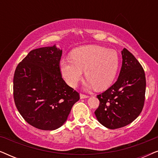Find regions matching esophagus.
<instances>
[{
	"label": "esophagus",
	"instance_id": "esophagus-1",
	"mask_svg": "<svg viewBox=\"0 0 158 158\" xmlns=\"http://www.w3.org/2000/svg\"><path fill=\"white\" fill-rule=\"evenodd\" d=\"M88 96H87V95H84V94H80V98H81V99H83V98H88Z\"/></svg>",
	"mask_w": 158,
	"mask_h": 158
}]
</instances>
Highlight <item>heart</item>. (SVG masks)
Returning <instances> with one entry per match:
<instances>
[{
    "instance_id": "1",
    "label": "heart",
    "mask_w": 158,
    "mask_h": 158,
    "mask_svg": "<svg viewBox=\"0 0 158 158\" xmlns=\"http://www.w3.org/2000/svg\"><path fill=\"white\" fill-rule=\"evenodd\" d=\"M71 59L60 62L61 73L66 83L76 87L83 77L87 80L85 86L88 89H106L115 79L119 64V57L114 49L98 45H86L74 49Z\"/></svg>"
}]
</instances>
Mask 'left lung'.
<instances>
[{"mask_svg":"<svg viewBox=\"0 0 158 158\" xmlns=\"http://www.w3.org/2000/svg\"><path fill=\"white\" fill-rule=\"evenodd\" d=\"M122 65L116 83L97 96L100 101L95 111L97 119L110 129L125 127L141 113L144 103V71L135 56L124 48Z\"/></svg>","mask_w":158,"mask_h":158,"instance_id":"obj_1","label":"left lung"}]
</instances>
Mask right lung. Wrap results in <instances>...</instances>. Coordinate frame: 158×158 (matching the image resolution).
<instances>
[{
	"mask_svg": "<svg viewBox=\"0 0 158 158\" xmlns=\"http://www.w3.org/2000/svg\"><path fill=\"white\" fill-rule=\"evenodd\" d=\"M62 50L56 45L31 50L16 67L14 98L22 117L42 130H55L67 121L79 94L62 79Z\"/></svg>",
	"mask_w": 158,
	"mask_h": 158,
	"instance_id": "add662e5",
	"label": "right lung"
}]
</instances>
